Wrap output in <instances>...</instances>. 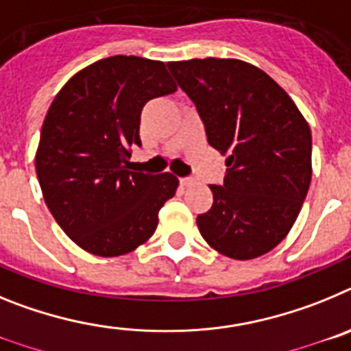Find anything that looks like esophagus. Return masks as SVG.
Masks as SVG:
<instances>
[{
    "mask_svg": "<svg viewBox=\"0 0 351 351\" xmlns=\"http://www.w3.org/2000/svg\"><path fill=\"white\" fill-rule=\"evenodd\" d=\"M179 181H181V186H191L195 182V179L193 178H181Z\"/></svg>",
    "mask_w": 351,
    "mask_h": 351,
    "instance_id": "esophagus-1",
    "label": "esophagus"
}]
</instances>
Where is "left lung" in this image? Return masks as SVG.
Here are the masks:
<instances>
[{"instance_id": "left-lung-1", "label": "left lung", "mask_w": 351, "mask_h": 351, "mask_svg": "<svg viewBox=\"0 0 351 351\" xmlns=\"http://www.w3.org/2000/svg\"><path fill=\"white\" fill-rule=\"evenodd\" d=\"M206 126L228 154L213 207L198 214L210 247L235 260L262 256L287 237L311 182V130L290 96L260 68L239 60L167 63Z\"/></svg>"}]
</instances>
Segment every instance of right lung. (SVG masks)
I'll return each mask as SVG.
<instances>
[{
  "label": "right lung",
  "instance_id": "add662e5",
  "mask_svg": "<svg viewBox=\"0 0 351 351\" xmlns=\"http://www.w3.org/2000/svg\"><path fill=\"white\" fill-rule=\"evenodd\" d=\"M178 86L165 63L112 56L64 84L43 121L36 176L64 234L96 256L126 255L154 234L173 173L130 172L144 105Z\"/></svg>",
  "mask_w": 351,
  "mask_h": 351
}]
</instances>
